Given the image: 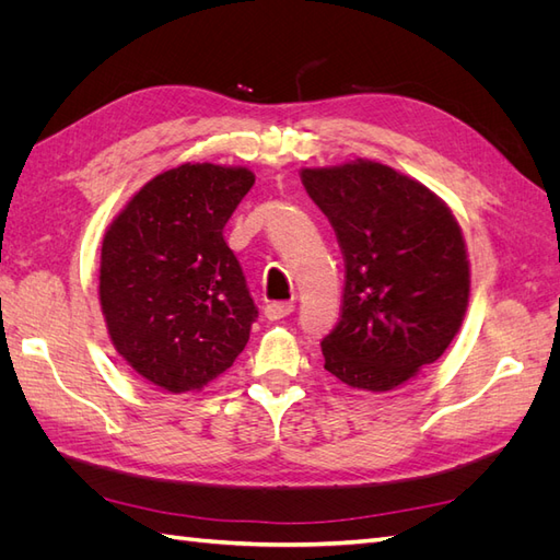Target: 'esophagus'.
I'll use <instances>...</instances> for the list:
<instances>
[{"mask_svg":"<svg viewBox=\"0 0 560 560\" xmlns=\"http://www.w3.org/2000/svg\"><path fill=\"white\" fill-rule=\"evenodd\" d=\"M292 313H294V303L292 301H273V303H268V306L264 308V315L268 319H282V317L292 315Z\"/></svg>","mask_w":560,"mask_h":560,"instance_id":"34e87169","label":"esophagus"}]
</instances>
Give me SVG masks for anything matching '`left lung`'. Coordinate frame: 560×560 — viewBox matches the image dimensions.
<instances>
[{"instance_id":"1","label":"left lung","mask_w":560,"mask_h":560,"mask_svg":"<svg viewBox=\"0 0 560 560\" xmlns=\"http://www.w3.org/2000/svg\"><path fill=\"white\" fill-rule=\"evenodd\" d=\"M299 175L346 266L341 319L319 343L325 369L364 393L397 389L463 327L471 292L463 229L425 184L376 161Z\"/></svg>"}]
</instances>
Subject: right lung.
I'll use <instances>...</instances> for the list:
<instances>
[{"label": "right lung", "mask_w": 560, "mask_h": 560, "mask_svg": "<svg viewBox=\"0 0 560 560\" xmlns=\"http://www.w3.org/2000/svg\"><path fill=\"white\" fill-rule=\"evenodd\" d=\"M243 165L182 163L121 208L100 249L109 341L147 383L198 393L235 362L257 308L224 226L252 189Z\"/></svg>", "instance_id": "1"}]
</instances>
